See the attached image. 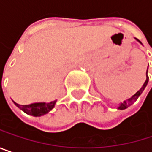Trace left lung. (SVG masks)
Here are the masks:
<instances>
[{"instance_id":"obj_1","label":"left lung","mask_w":152,"mask_h":152,"mask_svg":"<svg viewBox=\"0 0 152 152\" xmlns=\"http://www.w3.org/2000/svg\"><path fill=\"white\" fill-rule=\"evenodd\" d=\"M136 40H137L140 44H142V42L141 41H139L137 39H136ZM148 82H149V76H148V68H147V71H146V80H145V82H144V83L142 84V88L137 91L136 94H134L130 99H128L127 100H125V101H123V102H121V103H120L119 104V106L117 107V109H120V110H124V109H126V108H128L129 106H130L133 103H135L136 101H137V99H138V97L142 94V92L143 91V90L145 89V87L147 86V83H148Z\"/></svg>"}]
</instances>
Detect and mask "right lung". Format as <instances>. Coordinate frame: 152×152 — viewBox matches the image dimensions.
Masks as SVG:
<instances>
[{
    "mask_svg": "<svg viewBox=\"0 0 152 152\" xmlns=\"http://www.w3.org/2000/svg\"><path fill=\"white\" fill-rule=\"evenodd\" d=\"M14 104L29 115H32L34 117H40L46 114L47 113H49L54 107L56 104V100L51 101L49 103L39 102V103H33L31 105H19L15 102H14Z\"/></svg>",
    "mask_w": 152,
    "mask_h": 152,
    "instance_id": "1",
    "label": "right lung"
}]
</instances>
